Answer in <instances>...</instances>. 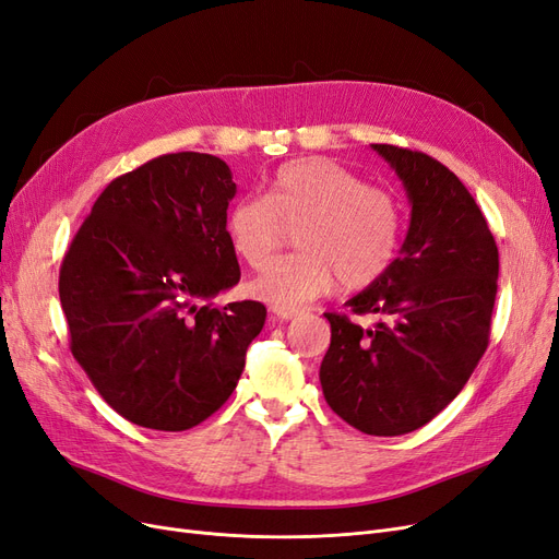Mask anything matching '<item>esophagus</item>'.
<instances>
[{"instance_id": "obj_1", "label": "esophagus", "mask_w": 559, "mask_h": 559, "mask_svg": "<svg viewBox=\"0 0 559 559\" xmlns=\"http://www.w3.org/2000/svg\"><path fill=\"white\" fill-rule=\"evenodd\" d=\"M273 314L282 321H288V319H296L302 314L300 307H273Z\"/></svg>"}]
</instances>
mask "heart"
<instances>
[{
    "instance_id": "heart-1",
    "label": "heart",
    "mask_w": 559,
    "mask_h": 559,
    "mask_svg": "<svg viewBox=\"0 0 559 559\" xmlns=\"http://www.w3.org/2000/svg\"><path fill=\"white\" fill-rule=\"evenodd\" d=\"M288 228L298 254L273 261L249 282V294L275 307H296L344 288H365L389 271L402 238V205L389 189L372 187L331 159L307 157L280 166L265 197H242L226 210L234 252L263 267Z\"/></svg>"
}]
</instances>
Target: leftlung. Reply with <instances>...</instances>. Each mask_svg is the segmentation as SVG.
<instances>
[{
    "label": "left lung",
    "mask_w": 559,
    "mask_h": 559,
    "mask_svg": "<svg viewBox=\"0 0 559 559\" xmlns=\"http://www.w3.org/2000/svg\"><path fill=\"white\" fill-rule=\"evenodd\" d=\"M402 180L412 222L400 257L346 307L362 329L325 312L331 346L319 379L331 409L365 435L395 437L430 423L463 391L488 349L499 254L467 187L423 152L374 143Z\"/></svg>",
    "instance_id": "obj_1"
}]
</instances>
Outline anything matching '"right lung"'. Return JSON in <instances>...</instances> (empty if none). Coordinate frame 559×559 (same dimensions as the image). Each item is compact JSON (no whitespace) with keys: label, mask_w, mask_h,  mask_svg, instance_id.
<instances>
[{"label":"right lung","mask_w":559,"mask_h":559,"mask_svg":"<svg viewBox=\"0 0 559 559\" xmlns=\"http://www.w3.org/2000/svg\"><path fill=\"white\" fill-rule=\"evenodd\" d=\"M234 197L219 157L162 155L102 191L64 254L71 354L136 426L180 432L213 416L263 329L261 302H213L240 280L224 228Z\"/></svg>","instance_id":"1"}]
</instances>
